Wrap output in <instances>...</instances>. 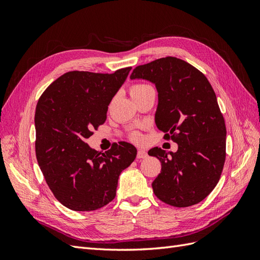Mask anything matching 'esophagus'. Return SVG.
<instances>
[{
  "instance_id": "esophagus-1",
  "label": "esophagus",
  "mask_w": 260,
  "mask_h": 260,
  "mask_svg": "<svg viewBox=\"0 0 260 260\" xmlns=\"http://www.w3.org/2000/svg\"><path fill=\"white\" fill-rule=\"evenodd\" d=\"M146 157H147V153L145 151H142V149H139L137 154V158L141 159V158H146Z\"/></svg>"
}]
</instances>
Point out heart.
<instances>
[{
	"mask_svg": "<svg viewBox=\"0 0 260 260\" xmlns=\"http://www.w3.org/2000/svg\"><path fill=\"white\" fill-rule=\"evenodd\" d=\"M151 88L152 86H149L148 84H145V83H135L130 86V94H131L132 99H135ZM132 139L136 141H139L141 139V136L139 135V133H133Z\"/></svg>",
	"mask_w": 260,
	"mask_h": 260,
	"instance_id": "b5f03b06",
	"label": "heart"
}]
</instances>
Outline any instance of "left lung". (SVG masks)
<instances>
[{
    "mask_svg": "<svg viewBox=\"0 0 260 260\" xmlns=\"http://www.w3.org/2000/svg\"><path fill=\"white\" fill-rule=\"evenodd\" d=\"M130 78L155 83L156 125L165 140L178 143L176 153L149 149L161 162L154 194L175 207L202 202L217 185L225 160V123L211 84L198 68L172 56L136 67Z\"/></svg>",
    "mask_w": 260,
    "mask_h": 260,
    "instance_id": "obj_1",
    "label": "left lung"
}]
</instances>
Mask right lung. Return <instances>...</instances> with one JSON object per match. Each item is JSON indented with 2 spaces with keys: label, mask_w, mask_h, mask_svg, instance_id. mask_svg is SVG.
<instances>
[{
  "label": "right lung",
  "mask_w": 260,
  "mask_h": 260,
  "mask_svg": "<svg viewBox=\"0 0 260 260\" xmlns=\"http://www.w3.org/2000/svg\"><path fill=\"white\" fill-rule=\"evenodd\" d=\"M131 67L114 74L68 72L57 78L38 101L36 156L50 190L76 211L102 208L116 196L121 171L136 159L137 148L119 142L105 153L85 140L106 120L108 105Z\"/></svg>",
  "instance_id": "right-lung-1"
}]
</instances>
